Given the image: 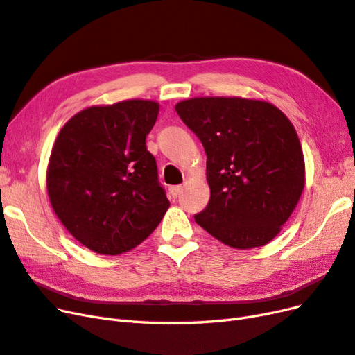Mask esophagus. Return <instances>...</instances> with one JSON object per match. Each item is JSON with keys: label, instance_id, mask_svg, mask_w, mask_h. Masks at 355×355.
<instances>
[{"label": "esophagus", "instance_id": "34e87169", "mask_svg": "<svg viewBox=\"0 0 355 355\" xmlns=\"http://www.w3.org/2000/svg\"><path fill=\"white\" fill-rule=\"evenodd\" d=\"M170 194H171V197L173 198H178L179 196H180V192L184 191V188H182L180 185H175V187H170Z\"/></svg>", "mask_w": 355, "mask_h": 355}]
</instances>
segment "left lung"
<instances>
[{
    "label": "left lung",
    "instance_id": "1",
    "mask_svg": "<svg viewBox=\"0 0 355 355\" xmlns=\"http://www.w3.org/2000/svg\"><path fill=\"white\" fill-rule=\"evenodd\" d=\"M175 110L207 155L210 200L196 222L235 249L270 243L305 185L292 123L274 105L243 98H194Z\"/></svg>",
    "mask_w": 355,
    "mask_h": 355
}]
</instances>
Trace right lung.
Wrapping results in <instances>:
<instances>
[{
    "instance_id": "right-lung-1",
    "label": "right lung",
    "mask_w": 355,
    "mask_h": 355,
    "mask_svg": "<svg viewBox=\"0 0 355 355\" xmlns=\"http://www.w3.org/2000/svg\"><path fill=\"white\" fill-rule=\"evenodd\" d=\"M158 111L157 102L139 99L92 106L73 115L53 145L51 207L63 227L96 253L132 250L170 206L146 149Z\"/></svg>"
}]
</instances>
